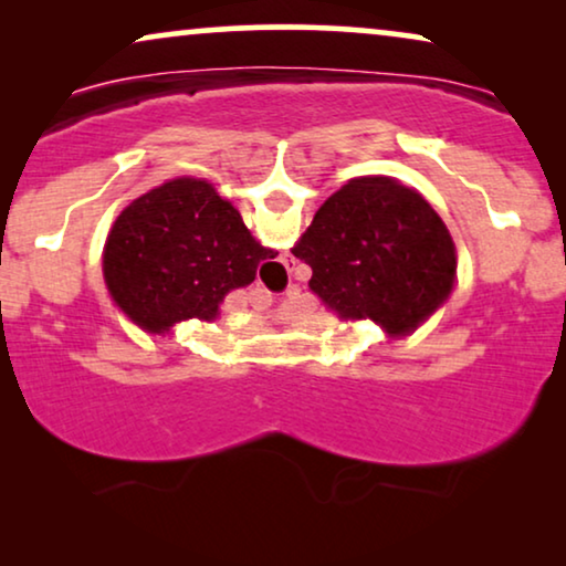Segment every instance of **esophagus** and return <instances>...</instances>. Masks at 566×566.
Returning <instances> with one entry per match:
<instances>
[{"instance_id": "1", "label": "esophagus", "mask_w": 566, "mask_h": 566, "mask_svg": "<svg viewBox=\"0 0 566 566\" xmlns=\"http://www.w3.org/2000/svg\"><path fill=\"white\" fill-rule=\"evenodd\" d=\"M281 262H283V268L289 270V273H291L293 268H296V258H293V254H283V260H281Z\"/></svg>"}]
</instances>
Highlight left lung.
Masks as SVG:
<instances>
[{
  "mask_svg": "<svg viewBox=\"0 0 566 566\" xmlns=\"http://www.w3.org/2000/svg\"><path fill=\"white\" fill-rule=\"evenodd\" d=\"M339 319H370L409 335L455 281V244L420 192L391 177H355L324 200L291 250Z\"/></svg>",
  "mask_w": 566,
  "mask_h": 566,
  "instance_id": "1",
  "label": "left lung"
}]
</instances>
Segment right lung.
I'll return each mask as SVG.
<instances>
[{
  "label": "right lung",
  "mask_w": 566,
  "mask_h": 566,
  "mask_svg": "<svg viewBox=\"0 0 566 566\" xmlns=\"http://www.w3.org/2000/svg\"><path fill=\"white\" fill-rule=\"evenodd\" d=\"M275 252L262 247L211 182L177 177L136 198L105 242L115 304L151 335L177 322H213L229 291L254 281Z\"/></svg>",
  "instance_id": "obj_1"
}]
</instances>
